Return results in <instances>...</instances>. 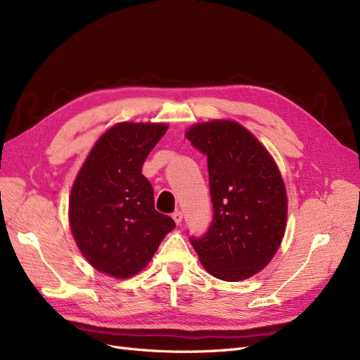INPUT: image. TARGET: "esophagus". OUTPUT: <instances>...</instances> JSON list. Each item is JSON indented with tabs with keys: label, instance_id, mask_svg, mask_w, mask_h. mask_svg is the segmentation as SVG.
<instances>
[{
	"label": "esophagus",
	"instance_id": "1",
	"mask_svg": "<svg viewBox=\"0 0 360 360\" xmlns=\"http://www.w3.org/2000/svg\"><path fill=\"white\" fill-rule=\"evenodd\" d=\"M172 219H174V222H176L177 225L181 222V219H183V214H181V212H174L172 213Z\"/></svg>",
	"mask_w": 360,
	"mask_h": 360
}]
</instances>
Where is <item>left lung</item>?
Here are the masks:
<instances>
[{"label":"left lung","instance_id":"1","mask_svg":"<svg viewBox=\"0 0 360 360\" xmlns=\"http://www.w3.org/2000/svg\"><path fill=\"white\" fill-rule=\"evenodd\" d=\"M186 138L207 156L214 209L209 231L191 243L212 276H254L275 257L287 228V189L276 162L234 120L197 123Z\"/></svg>","mask_w":360,"mask_h":360}]
</instances>
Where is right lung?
I'll return each instance as SVG.
<instances>
[{
  "label": "right lung",
  "instance_id": "1",
  "mask_svg": "<svg viewBox=\"0 0 360 360\" xmlns=\"http://www.w3.org/2000/svg\"><path fill=\"white\" fill-rule=\"evenodd\" d=\"M167 123L122 122L96 141L72 184L69 225L81 254L101 274H139L176 222L155 210L143 165Z\"/></svg>",
  "mask_w": 360,
  "mask_h": 360
}]
</instances>
